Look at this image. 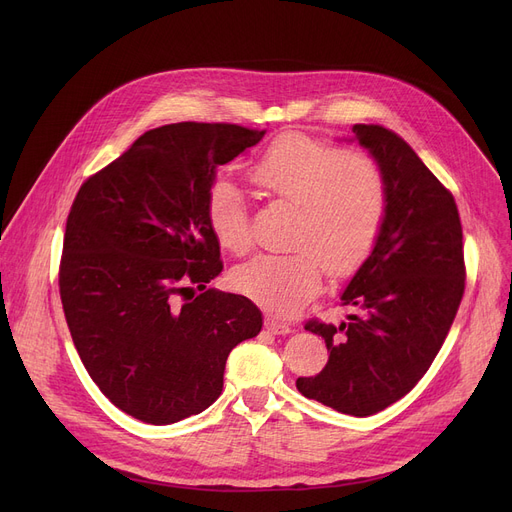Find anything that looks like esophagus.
<instances>
[{"mask_svg": "<svg viewBox=\"0 0 512 512\" xmlns=\"http://www.w3.org/2000/svg\"><path fill=\"white\" fill-rule=\"evenodd\" d=\"M265 330L272 334H288L290 326L284 324V321L276 319V317H265Z\"/></svg>", "mask_w": 512, "mask_h": 512, "instance_id": "esophagus-1", "label": "esophagus"}]
</instances>
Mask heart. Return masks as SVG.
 <instances>
[{
	"mask_svg": "<svg viewBox=\"0 0 512 512\" xmlns=\"http://www.w3.org/2000/svg\"><path fill=\"white\" fill-rule=\"evenodd\" d=\"M251 180L267 199L297 211L288 232L292 251L257 255L232 272L238 292L278 315L307 305L321 290L326 267L332 276L353 274L380 238L388 182L369 155L286 134L251 166ZM205 213L222 249L245 255L253 247L247 199L232 180L211 182Z\"/></svg>",
	"mask_w": 512,
	"mask_h": 512,
	"instance_id": "heart-1",
	"label": "heart"
}]
</instances>
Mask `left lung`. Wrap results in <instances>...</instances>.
Segmentation results:
<instances>
[{"label": "left lung", "mask_w": 512, "mask_h": 512, "mask_svg": "<svg viewBox=\"0 0 512 512\" xmlns=\"http://www.w3.org/2000/svg\"><path fill=\"white\" fill-rule=\"evenodd\" d=\"M353 132L378 159L388 209L378 242L342 292L353 309L340 326L309 319L305 330L328 346V363L299 378L303 396L340 413L367 417L409 394L450 332L465 292L459 209L411 145L380 124Z\"/></svg>", "instance_id": "obj_1"}]
</instances>
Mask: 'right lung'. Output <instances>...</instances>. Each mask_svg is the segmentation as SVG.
I'll return each instance as SVG.
<instances>
[{
    "label": "right lung",
    "instance_id": "obj_1",
    "mask_svg": "<svg viewBox=\"0 0 512 512\" xmlns=\"http://www.w3.org/2000/svg\"><path fill=\"white\" fill-rule=\"evenodd\" d=\"M263 134L228 122L159 126L74 197L58 274L66 324L91 380L143 423L213 405L230 351L261 332L247 297L205 288L224 270L205 203L215 170Z\"/></svg>",
    "mask_w": 512,
    "mask_h": 512
}]
</instances>
